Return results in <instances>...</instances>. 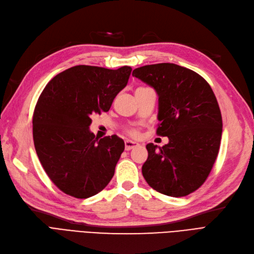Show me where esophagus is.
I'll list each match as a JSON object with an SVG mask.
<instances>
[{"instance_id": "esophagus-1", "label": "esophagus", "mask_w": 254, "mask_h": 254, "mask_svg": "<svg viewBox=\"0 0 254 254\" xmlns=\"http://www.w3.org/2000/svg\"><path fill=\"white\" fill-rule=\"evenodd\" d=\"M138 145H139V143H137L135 141H130V140H126V141H125L126 151H129V149H132V148H134Z\"/></svg>"}]
</instances>
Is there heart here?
Returning a JSON list of instances; mask_svg holds the SVG:
<instances>
[{
	"mask_svg": "<svg viewBox=\"0 0 254 254\" xmlns=\"http://www.w3.org/2000/svg\"><path fill=\"white\" fill-rule=\"evenodd\" d=\"M127 133H128L129 135H132V136H137V135L139 134V129H138V128H135V127L128 128V129H127Z\"/></svg>",
	"mask_w": 254,
	"mask_h": 254,
	"instance_id": "1",
	"label": "heart"
}]
</instances>
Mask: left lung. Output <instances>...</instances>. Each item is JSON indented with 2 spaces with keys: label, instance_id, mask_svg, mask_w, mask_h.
I'll use <instances>...</instances> for the list:
<instances>
[{
  "label": "left lung",
  "instance_id": "left-lung-1",
  "mask_svg": "<svg viewBox=\"0 0 254 254\" xmlns=\"http://www.w3.org/2000/svg\"><path fill=\"white\" fill-rule=\"evenodd\" d=\"M133 76L156 90L157 135L170 139L164 146L146 145L144 179L160 193L190 194L207 179L219 154L223 124L214 93L201 75L175 64L143 65Z\"/></svg>",
  "mask_w": 254,
  "mask_h": 254
}]
</instances>
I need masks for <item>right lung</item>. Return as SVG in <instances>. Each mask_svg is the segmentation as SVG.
<instances>
[{"instance_id":"1","label":"right lung","mask_w":254,"mask_h":254,"mask_svg":"<svg viewBox=\"0 0 254 254\" xmlns=\"http://www.w3.org/2000/svg\"><path fill=\"white\" fill-rule=\"evenodd\" d=\"M130 72L128 65H75L54 76L40 95L32 118L34 147L46 174L65 194L90 198L114 176L124 140L98 139L89 127L92 115L110 110Z\"/></svg>"}]
</instances>
